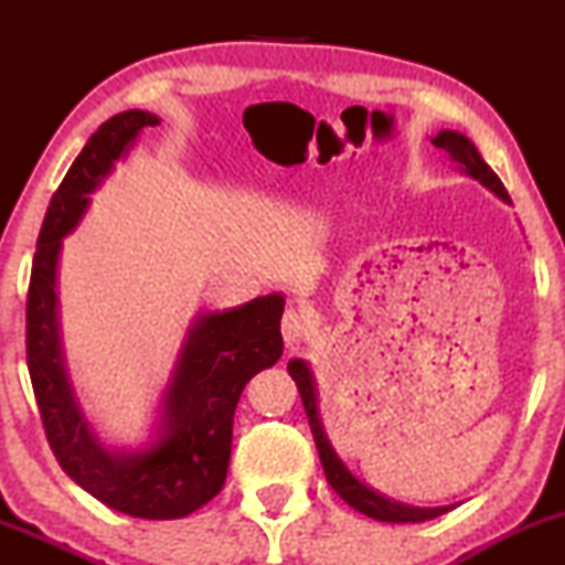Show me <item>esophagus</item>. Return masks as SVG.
Here are the masks:
<instances>
[{"instance_id": "esophagus-1", "label": "esophagus", "mask_w": 565, "mask_h": 565, "mask_svg": "<svg viewBox=\"0 0 565 565\" xmlns=\"http://www.w3.org/2000/svg\"><path fill=\"white\" fill-rule=\"evenodd\" d=\"M302 332H305V316L300 313V310H295V308L284 310L281 334H284V340H287V345H295V342L302 337Z\"/></svg>"}]
</instances>
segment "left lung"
<instances>
[{"instance_id": "1", "label": "left lung", "mask_w": 565, "mask_h": 565, "mask_svg": "<svg viewBox=\"0 0 565 565\" xmlns=\"http://www.w3.org/2000/svg\"><path fill=\"white\" fill-rule=\"evenodd\" d=\"M433 146L440 148L444 153H449V159L454 164H459V170L470 174L472 180H478V183L486 185L491 193H497L499 199L510 204V196L508 191H504L502 180H499L494 170L486 164L470 138H465L462 132H454V129H440L436 138H433ZM287 369L291 380L297 382V391H300L305 414H308V423H310V433H313L316 449H319L323 472H327V481L337 494L345 499L350 508L364 512V515L374 518V521H385V523H423L454 510V504H446V508H414V504H404V502H395V499L382 497L380 491L369 489L366 483H361L359 478L345 468V462L337 457L332 440H329L327 430H323L321 414H319V391H316V380H313V372H310V366L305 364L302 359H291Z\"/></svg>"}]
</instances>
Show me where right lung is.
<instances>
[{
    "label": "right lung",
    "instance_id": "obj_1",
    "mask_svg": "<svg viewBox=\"0 0 565 565\" xmlns=\"http://www.w3.org/2000/svg\"><path fill=\"white\" fill-rule=\"evenodd\" d=\"M148 111L116 114L87 140L44 215L29 302L25 359L50 449L61 468L111 510L148 521L185 518L220 494L231 462L233 412L246 382L284 353V295L255 297L228 310L199 313L188 327L159 404L153 438L140 449H108L84 417L71 385L57 319V260L100 188L138 140L157 127Z\"/></svg>",
    "mask_w": 565,
    "mask_h": 565
}]
</instances>
